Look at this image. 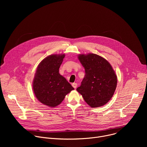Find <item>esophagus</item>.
Returning <instances> with one entry per match:
<instances>
[{
	"instance_id": "esophagus-1",
	"label": "esophagus",
	"mask_w": 147,
	"mask_h": 147,
	"mask_svg": "<svg viewBox=\"0 0 147 147\" xmlns=\"http://www.w3.org/2000/svg\"><path fill=\"white\" fill-rule=\"evenodd\" d=\"M72 86H73V88H74L76 89L77 88V84L76 83V82H74V83L72 84Z\"/></svg>"
}]
</instances>
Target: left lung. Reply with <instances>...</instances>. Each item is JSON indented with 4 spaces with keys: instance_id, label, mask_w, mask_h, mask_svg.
I'll list each match as a JSON object with an SVG mask.
<instances>
[{
    "instance_id": "obj_1",
    "label": "left lung",
    "mask_w": 147,
    "mask_h": 147,
    "mask_svg": "<svg viewBox=\"0 0 147 147\" xmlns=\"http://www.w3.org/2000/svg\"><path fill=\"white\" fill-rule=\"evenodd\" d=\"M86 74L77 91L91 108L103 106L112 98L117 86V76L109 63L94 53L79 55Z\"/></svg>"
}]
</instances>
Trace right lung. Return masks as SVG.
Returning <instances> with one entry per match:
<instances>
[{"label": "right lung", "instance_id": "add662e5", "mask_svg": "<svg viewBox=\"0 0 147 147\" xmlns=\"http://www.w3.org/2000/svg\"><path fill=\"white\" fill-rule=\"evenodd\" d=\"M65 54L52 55L38 65L33 80L32 88L38 100L49 107H55L74 90L67 80L59 73Z\"/></svg>", "mask_w": 147, "mask_h": 147}]
</instances>
